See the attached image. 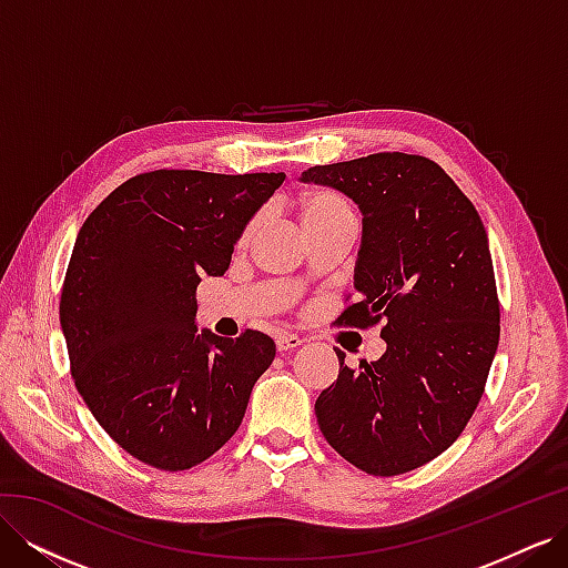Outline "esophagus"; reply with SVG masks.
Wrapping results in <instances>:
<instances>
[{
  "mask_svg": "<svg viewBox=\"0 0 568 568\" xmlns=\"http://www.w3.org/2000/svg\"><path fill=\"white\" fill-rule=\"evenodd\" d=\"M274 343H277V351H280V353H288V351L298 348L303 341H301L298 336H294V334H280L277 341H274Z\"/></svg>",
  "mask_w": 568,
  "mask_h": 568,
  "instance_id": "1",
  "label": "esophagus"
}]
</instances>
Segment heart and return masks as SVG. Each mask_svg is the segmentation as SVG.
I'll return each instance as SVG.
<instances>
[{"instance_id":"obj_1","label":"heart","mask_w":568,"mask_h":568,"mask_svg":"<svg viewBox=\"0 0 568 568\" xmlns=\"http://www.w3.org/2000/svg\"><path fill=\"white\" fill-rule=\"evenodd\" d=\"M298 217L303 222L305 232L311 234L315 230L336 225V222H343V220H355V213L348 199L338 194L336 189L315 186V189H307V192L298 199ZM257 225H261V217H251L246 222L242 234H239V248H246L253 242Z\"/></svg>"}]
</instances>
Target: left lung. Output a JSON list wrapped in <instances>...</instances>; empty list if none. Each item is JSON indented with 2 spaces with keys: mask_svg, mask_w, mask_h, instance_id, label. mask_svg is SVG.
Segmentation results:
<instances>
[{
  "mask_svg": "<svg viewBox=\"0 0 568 568\" xmlns=\"http://www.w3.org/2000/svg\"><path fill=\"white\" fill-rule=\"evenodd\" d=\"M301 180L359 205L355 301L338 324L382 322L386 341L355 369L336 348L338 379L315 403L320 432L367 474L412 471L450 448L486 388L500 341L486 227L450 175L415 153L315 165Z\"/></svg>",
  "mask_w": 568,
  "mask_h": 568,
  "instance_id": "8db88e82",
  "label": "left lung"
}]
</instances>
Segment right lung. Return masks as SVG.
<instances>
[{
	"label": "right lung",
	"instance_id": "right-lung-1",
	"mask_svg": "<svg viewBox=\"0 0 568 568\" xmlns=\"http://www.w3.org/2000/svg\"><path fill=\"white\" fill-rule=\"evenodd\" d=\"M284 173L151 170L101 201L61 288L71 374L101 428L163 471L192 469L244 419L274 341L196 329V286L220 277Z\"/></svg>",
	"mask_w": 568,
	"mask_h": 568
}]
</instances>
